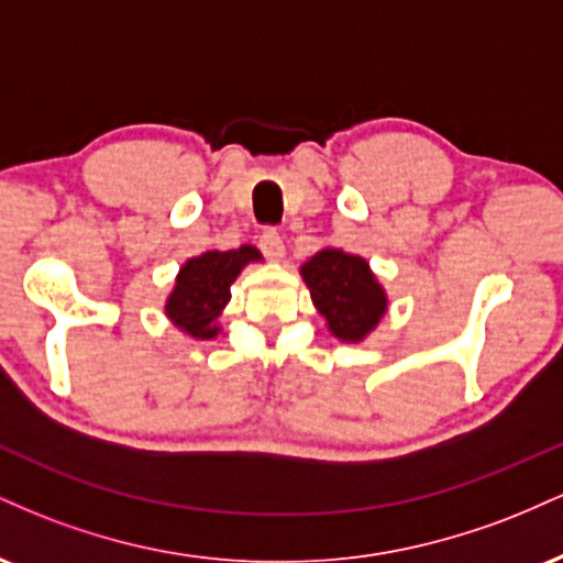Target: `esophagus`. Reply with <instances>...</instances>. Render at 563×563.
Wrapping results in <instances>:
<instances>
[{"mask_svg":"<svg viewBox=\"0 0 563 563\" xmlns=\"http://www.w3.org/2000/svg\"><path fill=\"white\" fill-rule=\"evenodd\" d=\"M260 249H262V254L267 256V260H273V262H280L283 254H286V243H283L280 232H277L275 228L262 232Z\"/></svg>","mask_w":563,"mask_h":563,"instance_id":"1","label":"esophagus"}]
</instances>
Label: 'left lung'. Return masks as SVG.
I'll use <instances>...</instances> for the list:
<instances>
[{"label": "left lung", "mask_w": 563, "mask_h": 563, "mask_svg": "<svg viewBox=\"0 0 563 563\" xmlns=\"http://www.w3.org/2000/svg\"><path fill=\"white\" fill-rule=\"evenodd\" d=\"M301 277L318 312L328 320V331L349 344L363 341L389 307L386 290L363 256L322 249L303 262Z\"/></svg>", "instance_id": "8db88e82"}]
</instances>
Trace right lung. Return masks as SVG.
<instances>
[{"label": "right lung", "instance_id": "right-lung-1", "mask_svg": "<svg viewBox=\"0 0 563 563\" xmlns=\"http://www.w3.org/2000/svg\"><path fill=\"white\" fill-rule=\"evenodd\" d=\"M254 245L232 251H206L179 269L174 290L166 299V318L192 339H214L217 318L230 301V286L249 262H260Z\"/></svg>", "mask_w": 563, "mask_h": 563}]
</instances>
